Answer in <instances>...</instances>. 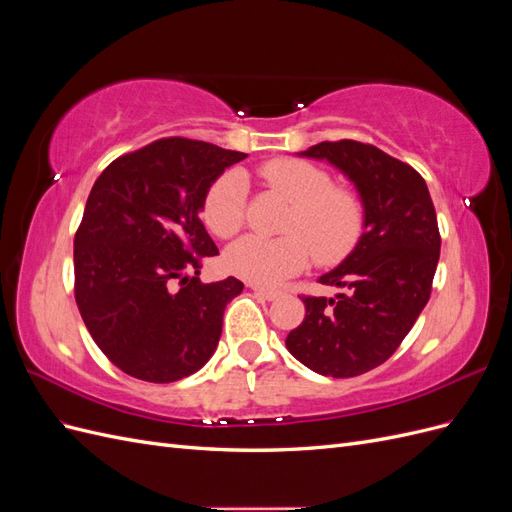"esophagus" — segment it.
I'll use <instances>...</instances> for the list:
<instances>
[{"mask_svg": "<svg viewBox=\"0 0 512 512\" xmlns=\"http://www.w3.org/2000/svg\"><path fill=\"white\" fill-rule=\"evenodd\" d=\"M252 290L258 294V297L267 299V301H275L280 297V290H273V288H265V286H252Z\"/></svg>", "mask_w": 512, "mask_h": 512, "instance_id": "esophagus-1", "label": "esophagus"}]
</instances>
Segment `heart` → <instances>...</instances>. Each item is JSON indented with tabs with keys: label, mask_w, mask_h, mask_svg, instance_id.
I'll return each mask as SVG.
<instances>
[{
	"label": "heart",
	"mask_w": 512,
	"mask_h": 512,
	"mask_svg": "<svg viewBox=\"0 0 512 512\" xmlns=\"http://www.w3.org/2000/svg\"><path fill=\"white\" fill-rule=\"evenodd\" d=\"M260 179L290 200L284 222L288 235L277 239L243 237L228 247L226 267L243 280L275 286L301 273L309 258L333 265L346 258L363 232V205L352 192L333 188L327 170L294 158H275L260 166ZM247 179L228 170L211 183L203 200V218L222 239L235 237L245 222Z\"/></svg>",
	"instance_id": "b5f03b06"
}]
</instances>
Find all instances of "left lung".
<instances>
[{
	"label": "left lung",
	"instance_id": "1",
	"mask_svg": "<svg viewBox=\"0 0 512 512\" xmlns=\"http://www.w3.org/2000/svg\"><path fill=\"white\" fill-rule=\"evenodd\" d=\"M299 156L348 177L363 205V235L318 277L344 292L303 297L305 320L288 333L286 348L320 376H361L399 348L429 301L440 260L436 209L425 179L374 145L327 141Z\"/></svg>",
	"mask_w": 512,
	"mask_h": 512
}]
</instances>
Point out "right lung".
Wrapping results in <instances>:
<instances>
[{"label": "right lung", "mask_w": 512, "mask_h": 512, "mask_svg": "<svg viewBox=\"0 0 512 512\" xmlns=\"http://www.w3.org/2000/svg\"><path fill=\"white\" fill-rule=\"evenodd\" d=\"M245 158L162 138L108 164L91 188L74 237V297L98 348L128 376L177 382L218 348L243 284L198 280L200 260L220 254L200 211L211 183Z\"/></svg>", "instance_id": "obj_1"}]
</instances>
